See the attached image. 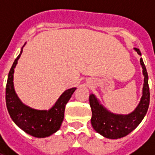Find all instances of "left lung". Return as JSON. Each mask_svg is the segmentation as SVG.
Returning <instances> with one entry per match:
<instances>
[{
	"mask_svg": "<svg viewBox=\"0 0 155 155\" xmlns=\"http://www.w3.org/2000/svg\"><path fill=\"white\" fill-rule=\"evenodd\" d=\"M134 49L141 55L139 49ZM140 64L143 69L144 77L142 97L133 112L128 114H114L104 108L94 94H91L90 95V104L92 110L91 124L94 130L102 136L110 140H116L126 136L140 124L145 116L150 105L149 77L142 58H140Z\"/></svg>",
	"mask_w": 155,
	"mask_h": 155,
	"instance_id": "8db88e82",
	"label": "left lung"
}]
</instances>
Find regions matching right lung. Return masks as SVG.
<instances>
[{
    "label": "right lung",
    "mask_w": 155,
    "mask_h": 155,
    "mask_svg": "<svg viewBox=\"0 0 155 155\" xmlns=\"http://www.w3.org/2000/svg\"><path fill=\"white\" fill-rule=\"evenodd\" d=\"M23 47L9 72L5 88L6 107L11 118L20 129L31 136L45 138L60 130L64 120L65 104L70 101L76 88H71L64 91L54 105L48 110H35L22 103L15 93L13 80L15 68L23 51Z\"/></svg>",
    "instance_id": "add662e5"
}]
</instances>
